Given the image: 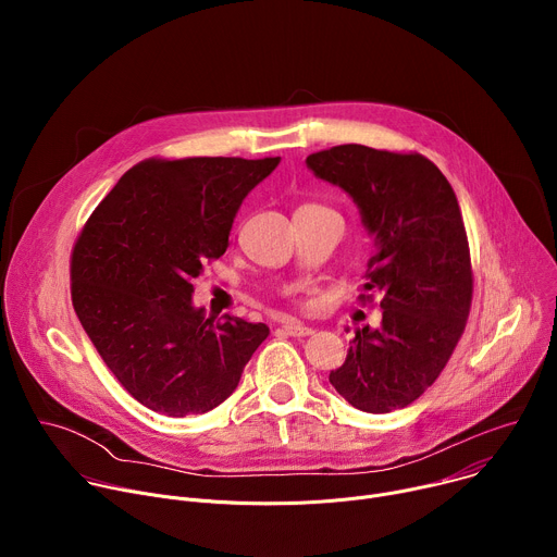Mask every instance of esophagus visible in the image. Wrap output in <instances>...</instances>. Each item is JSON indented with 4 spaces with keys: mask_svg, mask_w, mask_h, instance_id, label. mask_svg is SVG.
I'll return each instance as SVG.
<instances>
[{
    "mask_svg": "<svg viewBox=\"0 0 557 557\" xmlns=\"http://www.w3.org/2000/svg\"><path fill=\"white\" fill-rule=\"evenodd\" d=\"M282 331H284L286 335H290V337H308V335H312V329H308V326H304V324H299V322H286V324L282 326Z\"/></svg>",
    "mask_w": 557,
    "mask_h": 557,
    "instance_id": "esophagus-1",
    "label": "esophagus"
}]
</instances>
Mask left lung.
Masks as SVG:
<instances>
[{"instance_id": "left-lung-1", "label": "left lung", "mask_w": 557, "mask_h": 557, "mask_svg": "<svg viewBox=\"0 0 557 557\" xmlns=\"http://www.w3.org/2000/svg\"><path fill=\"white\" fill-rule=\"evenodd\" d=\"M306 165L355 200L376 245L359 297L381 295V326L359 329L329 379L361 412L401 410L438 379L471 308L473 273L456 194L417 151L350 143L310 153Z\"/></svg>"}]
</instances>
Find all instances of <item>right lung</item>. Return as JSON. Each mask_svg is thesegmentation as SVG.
Wrapping results in <instances>:
<instances>
[{
  "label": "right lung",
  "mask_w": 557,
  "mask_h": 557,
  "mask_svg": "<svg viewBox=\"0 0 557 557\" xmlns=\"http://www.w3.org/2000/svg\"><path fill=\"white\" fill-rule=\"evenodd\" d=\"M275 158H147L78 233L72 306L97 352L145 408L205 414L237 387L267 324L205 317L194 280L228 247L233 218Z\"/></svg>",
  "instance_id": "obj_1"
}]
</instances>
